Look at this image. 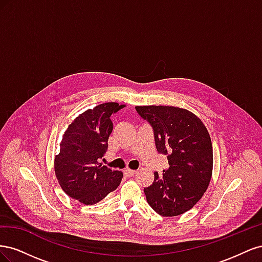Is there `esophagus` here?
<instances>
[{
    "label": "esophagus",
    "mask_w": 262,
    "mask_h": 262,
    "mask_svg": "<svg viewBox=\"0 0 262 262\" xmlns=\"http://www.w3.org/2000/svg\"><path fill=\"white\" fill-rule=\"evenodd\" d=\"M123 172H124L125 176H133L134 173H136V170H132L130 168H126V169H124Z\"/></svg>",
    "instance_id": "esophagus-1"
}]
</instances>
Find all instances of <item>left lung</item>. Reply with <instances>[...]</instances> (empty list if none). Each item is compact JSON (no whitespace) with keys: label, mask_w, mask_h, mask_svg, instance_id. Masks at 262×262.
Segmentation results:
<instances>
[{"label":"left lung","mask_w":262,"mask_h":262,"mask_svg":"<svg viewBox=\"0 0 262 262\" xmlns=\"http://www.w3.org/2000/svg\"><path fill=\"white\" fill-rule=\"evenodd\" d=\"M138 114L154 130L160 153L168 167L154 172L144 188L148 204L163 216H176L191 209L207 191L213 169V148L203 122L187 109L173 106H137Z\"/></svg>","instance_id":"1"}]
</instances>
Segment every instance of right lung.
Returning <instances> with one entry per match:
<instances>
[{
    "instance_id": "1",
    "label": "right lung",
    "mask_w": 262,
    "mask_h": 262,
    "mask_svg": "<svg viewBox=\"0 0 262 262\" xmlns=\"http://www.w3.org/2000/svg\"><path fill=\"white\" fill-rule=\"evenodd\" d=\"M124 105L105 102L76 117L63 134L54 172L69 196L84 204H95L117 189L123 173L98 163L113 132L110 117Z\"/></svg>"
}]
</instances>
